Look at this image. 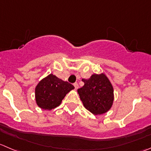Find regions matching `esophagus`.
<instances>
[{"label":"esophagus","instance_id":"34e87169","mask_svg":"<svg viewBox=\"0 0 151 151\" xmlns=\"http://www.w3.org/2000/svg\"><path fill=\"white\" fill-rule=\"evenodd\" d=\"M74 88H75V89H76V90H77V89L78 88H79V86H78V84H77V83H74Z\"/></svg>","mask_w":151,"mask_h":151}]
</instances>
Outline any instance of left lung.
Returning <instances> with one entry per match:
<instances>
[{
    "instance_id": "1",
    "label": "left lung",
    "mask_w": 151,
    "mask_h": 151,
    "mask_svg": "<svg viewBox=\"0 0 151 151\" xmlns=\"http://www.w3.org/2000/svg\"><path fill=\"white\" fill-rule=\"evenodd\" d=\"M82 81L84 86L77 92L85 108L94 115L108 112L114 100V88L108 77L104 73L93 74Z\"/></svg>"
}]
</instances>
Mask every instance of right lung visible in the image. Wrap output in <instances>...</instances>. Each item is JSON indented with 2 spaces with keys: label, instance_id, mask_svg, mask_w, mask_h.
Wrapping results in <instances>:
<instances>
[{
  "label": "right lung",
  "instance_id": "1",
  "mask_svg": "<svg viewBox=\"0 0 151 151\" xmlns=\"http://www.w3.org/2000/svg\"><path fill=\"white\" fill-rule=\"evenodd\" d=\"M73 89V85L50 74L35 87V101L39 108L49 111L59 106L65 95Z\"/></svg>",
  "mask_w": 151,
  "mask_h": 151
}]
</instances>
